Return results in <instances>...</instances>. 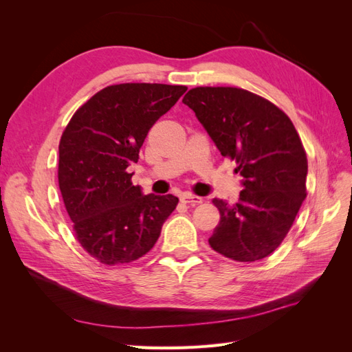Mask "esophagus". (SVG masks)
Masks as SVG:
<instances>
[{
	"label": "esophagus",
	"instance_id": "34e87169",
	"mask_svg": "<svg viewBox=\"0 0 352 352\" xmlns=\"http://www.w3.org/2000/svg\"><path fill=\"white\" fill-rule=\"evenodd\" d=\"M180 201L182 202H185V204H189V206H198V204H201L202 199L201 197H197V195H194V194H184V195H180Z\"/></svg>",
	"mask_w": 352,
	"mask_h": 352
}]
</instances>
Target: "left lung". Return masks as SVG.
Segmentation results:
<instances>
[{
  "instance_id": "left-lung-1",
  "label": "left lung",
  "mask_w": 352,
  "mask_h": 352,
  "mask_svg": "<svg viewBox=\"0 0 352 352\" xmlns=\"http://www.w3.org/2000/svg\"><path fill=\"white\" fill-rule=\"evenodd\" d=\"M182 102L243 177L235 206L212 199L220 221L210 247L235 261L267 257L287 235L307 197V154L294 123L278 105L242 88L198 87Z\"/></svg>"
}]
</instances>
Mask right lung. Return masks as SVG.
I'll return each mask as SVG.
<instances>
[{
  "label": "right lung",
  "instance_id": "add662e5",
  "mask_svg": "<svg viewBox=\"0 0 352 352\" xmlns=\"http://www.w3.org/2000/svg\"><path fill=\"white\" fill-rule=\"evenodd\" d=\"M188 88L119 83L98 91L73 114L58 145V186L76 239L105 265L141 258L157 242L179 199L142 195L127 167L153 124Z\"/></svg>",
  "mask_w": 352,
  "mask_h": 352
}]
</instances>
